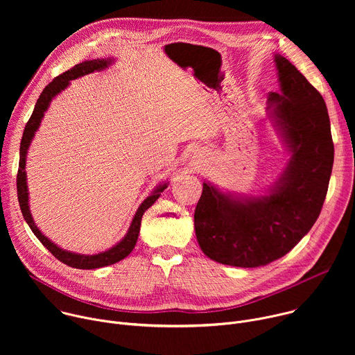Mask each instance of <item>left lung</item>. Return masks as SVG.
I'll return each instance as SVG.
<instances>
[{"mask_svg": "<svg viewBox=\"0 0 355 355\" xmlns=\"http://www.w3.org/2000/svg\"><path fill=\"white\" fill-rule=\"evenodd\" d=\"M281 94H270L292 151L270 195L245 202L204 184L193 225L200 250L220 264L254 268L289 252L318 220L334 160L330 119L320 92L288 59L275 55Z\"/></svg>", "mask_w": 355, "mask_h": 355, "instance_id": "obj_1", "label": "left lung"}]
</instances>
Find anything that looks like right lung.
Instances as JSON below:
<instances>
[{
    "label": "right lung",
    "instance_id": "right-lung-1",
    "mask_svg": "<svg viewBox=\"0 0 355 355\" xmlns=\"http://www.w3.org/2000/svg\"><path fill=\"white\" fill-rule=\"evenodd\" d=\"M110 62L107 60H89V62H84L80 64H76L74 67H71L70 70L64 71L63 74L58 76L52 83H49L44 89L42 91V94L37 98V103L35 105V110L25 126L24 130V136L21 140V148H19V168H18V175H17V192H18V200H19V207H21V212L24 219L26 220V223L29 225L31 230L35 233V236L39 239V241L50 251L52 254L62 263H64L69 267L73 268H80V270H94V268H101V267H107L111 264H115L121 260H123L125 257H128L130 254V251L135 248L137 237H139V230H140V223H141V216L143 214L155 204V202L159 199L160 193L167 188V184L159 187L150 196H147L144 199L143 204L139 207L132 225L129 227L128 234L125 236V239L118 243L116 245H114L112 248H110L108 251L99 252V254L95 256H81V254H74V252H69L64 251L62 248H59L56 244H53L47 237H44L39 229L35 226L31 212H29V207H28V188H26V174H25V160H26V151L28 147L31 144V140L36 132V129L39 128V123L43 118L44 111L49 107V103L52 101V98L55 95H58L62 89H64L70 80H74L80 76L92 73L95 70H103L108 66Z\"/></svg>",
    "mask_w": 355,
    "mask_h": 355
}]
</instances>
